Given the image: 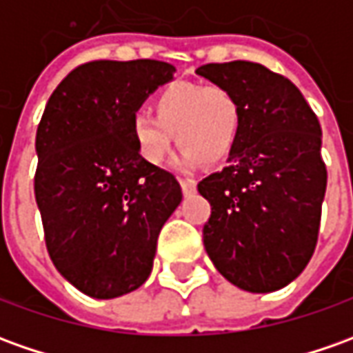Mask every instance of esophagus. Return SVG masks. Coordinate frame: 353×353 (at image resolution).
Here are the masks:
<instances>
[{
	"label": "esophagus",
	"mask_w": 353,
	"mask_h": 353,
	"mask_svg": "<svg viewBox=\"0 0 353 353\" xmlns=\"http://www.w3.org/2000/svg\"><path fill=\"white\" fill-rule=\"evenodd\" d=\"M179 185H181V191L183 195H191L196 191V181L195 179H179Z\"/></svg>",
	"instance_id": "obj_1"
}]
</instances>
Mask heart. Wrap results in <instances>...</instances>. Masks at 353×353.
I'll return each instance as SVG.
<instances>
[{
	"label": "heart",
	"instance_id": "obj_1",
	"mask_svg": "<svg viewBox=\"0 0 353 353\" xmlns=\"http://www.w3.org/2000/svg\"><path fill=\"white\" fill-rule=\"evenodd\" d=\"M154 117L135 112L129 135L137 154L148 166H162L176 141L181 164H216L232 152L241 131L243 112L234 90L222 85H172L152 100Z\"/></svg>",
	"mask_w": 353,
	"mask_h": 353
}]
</instances>
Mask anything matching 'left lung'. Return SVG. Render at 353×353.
<instances>
[{
  "label": "left lung",
  "mask_w": 353,
  "mask_h": 353,
  "mask_svg": "<svg viewBox=\"0 0 353 353\" xmlns=\"http://www.w3.org/2000/svg\"><path fill=\"white\" fill-rule=\"evenodd\" d=\"M196 75L234 90L243 112L228 166L196 185L210 203L203 243L228 282L274 292L317 245L327 191L319 119L292 81L261 63H207Z\"/></svg>",
  "instance_id": "8db88e82"
}]
</instances>
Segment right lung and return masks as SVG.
Here are the masks:
<instances>
[{
	"mask_svg": "<svg viewBox=\"0 0 353 353\" xmlns=\"http://www.w3.org/2000/svg\"><path fill=\"white\" fill-rule=\"evenodd\" d=\"M157 59L90 61L52 92L36 131V205L59 274L96 299L143 286L158 234L181 203L166 170L137 154L129 119L174 79Z\"/></svg>",
	"mask_w": 353,
	"mask_h": 353,
	"instance_id": "obj_1",
	"label": "right lung"
}]
</instances>
